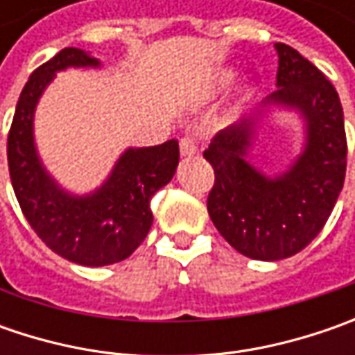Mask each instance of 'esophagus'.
<instances>
[{
	"label": "esophagus",
	"mask_w": 355,
	"mask_h": 355,
	"mask_svg": "<svg viewBox=\"0 0 355 355\" xmlns=\"http://www.w3.org/2000/svg\"><path fill=\"white\" fill-rule=\"evenodd\" d=\"M180 152L182 156H196L198 154V142L189 136H185L180 140Z\"/></svg>",
	"instance_id": "1"
}]
</instances>
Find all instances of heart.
<instances>
[{
    "label": "heart",
    "instance_id": "heart-1",
    "mask_svg": "<svg viewBox=\"0 0 355 355\" xmlns=\"http://www.w3.org/2000/svg\"><path fill=\"white\" fill-rule=\"evenodd\" d=\"M231 80H233V71H221L217 80H215V87L217 89H227L231 85Z\"/></svg>",
    "mask_w": 355,
    "mask_h": 355
}]
</instances>
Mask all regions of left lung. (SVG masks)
<instances>
[{"label":"left lung","instance_id":"1","mask_svg":"<svg viewBox=\"0 0 355 355\" xmlns=\"http://www.w3.org/2000/svg\"><path fill=\"white\" fill-rule=\"evenodd\" d=\"M275 49L277 90L257 114L217 132L203 152L215 171L207 198L213 225L235 251L257 261L288 259L312 243L344 187L348 154L344 110L332 83L296 49L284 43ZM270 105L296 110L307 132L301 156L275 178L244 159L256 118Z\"/></svg>","mask_w":355,"mask_h":355}]
</instances>
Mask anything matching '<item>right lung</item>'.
<instances>
[{"label":"right lung","instance_id":"1","mask_svg":"<svg viewBox=\"0 0 355 355\" xmlns=\"http://www.w3.org/2000/svg\"><path fill=\"white\" fill-rule=\"evenodd\" d=\"M101 67L83 49L67 47L35 69L21 90L7 136L11 185L29 225L49 249L85 266H106L128 259L154 221L150 201L175 173L178 140L150 148H128L98 189L73 196L57 184L37 154L33 118L37 103L59 71Z\"/></svg>","mask_w":355,"mask_h":355}]
</instances>
